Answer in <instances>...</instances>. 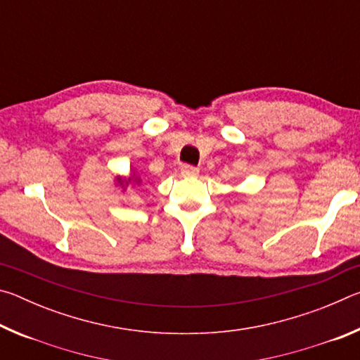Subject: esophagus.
<instances>
[{
	"label": "esophagus",
	"mask_w": 360,
	"mask_h": 360,
	"mask_svg": "<svg viewBox=\"0 0 360 360\" xmlns=\"http://www.w3.org/2000/svg\"><path fill=\"white\" fill-rule=\"evenodd\" d=\"M198 168H195L192 165H182L181 167V174L187 176V178H193V176H198Z\"/></svg>",
	"instance_id": "1"
}]
</instances>
